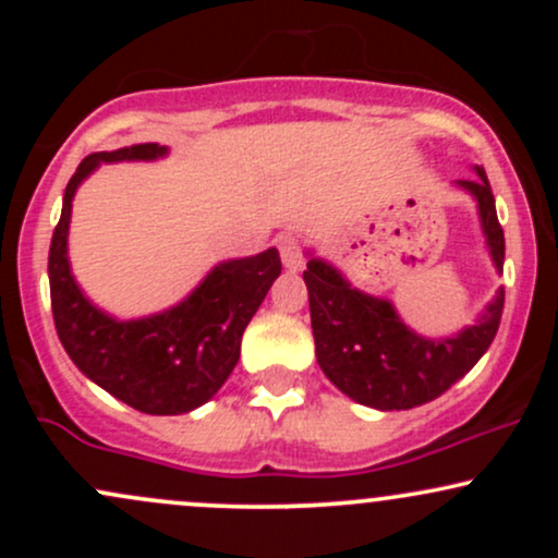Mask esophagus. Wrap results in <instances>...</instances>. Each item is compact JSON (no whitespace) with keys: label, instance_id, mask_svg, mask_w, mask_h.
Here are the masks:
<instances>
[{"label":"esophagus","instance_id":"esophagus-1","mask_svg":"<svg viewBox=\"0 0 558 558\" xmlns=\"http://www.w3.org/2000/svg\"><path fill=\"white\" fill-rule=\"evenodd\" d=\"M278 248H280V259H283V267L291 272H299L304 267V257H301V246L296 241V235L286 233L278 239Z\"/></svg>","mask_w":558,"mask_h":558}]
</instances>
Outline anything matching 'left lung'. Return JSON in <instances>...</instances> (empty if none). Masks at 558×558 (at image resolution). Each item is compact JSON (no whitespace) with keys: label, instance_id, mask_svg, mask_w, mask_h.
<instances>
[{"label":"left lung","instance_id":"1","mask_svg":"<svg viewBox=\"0 0 558 558\" xmlns=\"http://www.w3.org/2000/svg\"><path fill=\"white\" fill-rule=\"evenodd\" d=\"M475 178L457 181L477 204L480 228L496 272H504V230L496 217L488 175L475 165ZM304 283L310 291L317 364L341 393L380 412L414 409L438 399L475 367L496 338L504 312L498 288L475 325L453 336L427 338L403 323L393 301L364 293L345 275L306 252Z\"/></svg>","mask_w":558,"mask_h":558}]
</instances>
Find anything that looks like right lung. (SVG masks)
I'll use <instances>...</instances> for the list:
<instances>
[{"label":"right lung","mask_w":558,"mask_h":558,"mask_svg":"<svg viewBox=\"0 0 558 558\" xmlns=\"http://www.w3.org/2000/svg\"><path fill=\"white\" fill-rule=\"evenodd\" d=\"M168 146L136 144L88 155L70 178L49 246V291L57 336L88 380L144 414H185L207 403L241 356V336L280 275L278 248L226 259L189 296L136 319L99 310L70 270L68 233L81 183L112 162H155Z\"/></svg>","instance_id":"1"}]
</instances>
